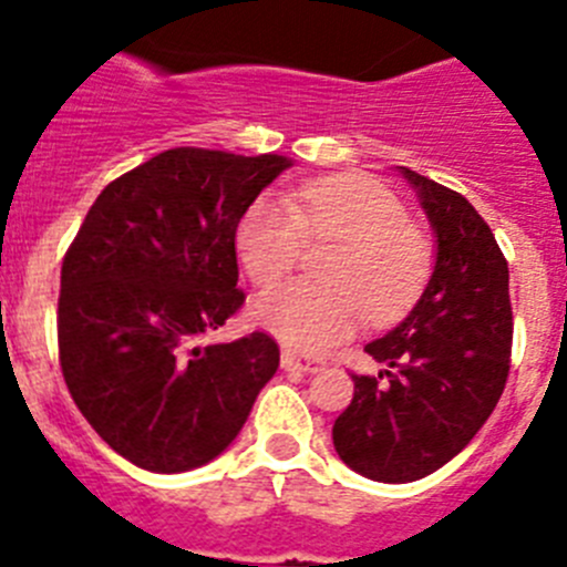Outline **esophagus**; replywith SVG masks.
<instances>
[{"instance_id":"34e87169","label":"esophagus","mask_w":567,"mask_h":567,"mask_svg":"<svg viewBox=\"0 0 567 567\" xmlns=\"http://www.w3.org/2000/svg\"><path fill=\"white\" fill-rule=\"evenodd\" d=\"M279 367L285 372H319L324 370V361L321 359H310V355H299L293 350H282L279 355Z\"/></svg>"}]
</instances>
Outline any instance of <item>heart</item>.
Listing matches in <instances>:
<instances>
[{
	"mask_svg": "<svg viewBox=\"0 0 567 567\" xmlns=\"http://www.w3.org/2000/svg\"><path fill=\"white\" fill-rule=\"evenodd\" d=\"M237 257L254 285H274L302 262L308 243H333L319 259L324 279H293L265 290L257 319L285 344L324 353L353 336L370 313L392 321L417 299L432 271L426 234L375 177L328 175L282 197H257L237 223Z\"/></svg>",
	"mask_w": 567,
	"mask_h": 567,
	"instance_id": "obj_1",
	"label": "heart"
}]
</instances>
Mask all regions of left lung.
I'll return each instance as SVG.
<instances>
[{
    "label": "left lung",
    "mask_w": 567,
    "mask_h": 567,
    "mask_svg": "<svg viewBox=\"0 0 567 567\" xmlns=\"http://www.w3.org/2000/svg\"><path fill=\"white\" fill-rule=\"evenodd\" d=\"M437 234L430 285L395 330L364 347L386 364L355 375L333 446L381 483L421 481L477 435L506 390L514 316L508 262L492 228L452 188L404 169Z\"/></svg>",
    "instance_id": "8db88e82"
}]
</instances>
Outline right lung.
Listing matches in <instances>:
<instances>
[{"label": "right lung", "mask_w": 567, "mask_h": 567, "mask_svg": "<svg viewBox=\"0 0 567 567\" xmlns=\"http://www.w3.org/2000/svg\"><path fill=\"white\" fill-rule=\"evenodd\" d=\"M282 155L177 146L115 177L61 262L59 364L86 423L150 472L214 461L279 367L274 336L203 344L243 305L234 234Z\"/></svg>", "instance_id": "right-lung-1"}]
</instances>
